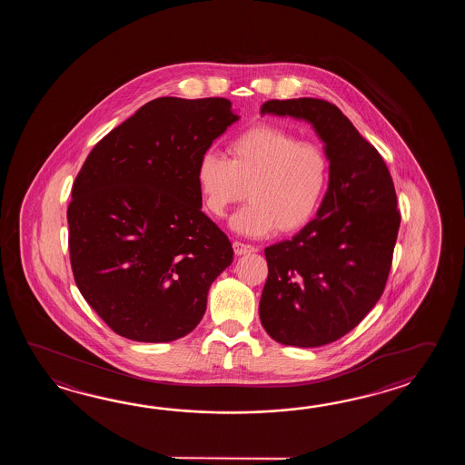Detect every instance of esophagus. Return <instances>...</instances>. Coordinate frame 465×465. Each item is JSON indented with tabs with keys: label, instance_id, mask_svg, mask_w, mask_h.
Instances as JSON below:
<instances>
[{
	"label": "esophagus",
	"instance_id": "34e87169",
	"mask_svg": "<svg viewBox=\"0 0 465 465\" xmlns=\"http://www.w3.org/2000/svg\"><path fill=\"white\" fill-rule=\"evenodd\" d=\"M234 247V252L236 256H244V254H251V252H256V247L251 246V244H244V242H232Z\"/></svg>",
	"mask_w": 465,
	"mask_h": 465
}]
</instances>
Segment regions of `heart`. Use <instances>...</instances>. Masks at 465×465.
Here are the masks:
<instances>
[{"label": "heart", "instance_id": "obj_1", "mask_svg": "<svg viewBox=\"0 0 465 465\" xmlns=\"http://www.w3.org/2000/svg\"><path fill=\"white\" fill-rule=\"evenodd\" d=\"M228 153L226 159L206 151L196 166L199 196L211 216L223 218L247 189L251 204L229 221L241 236L266 237L276 229L289 234L314 218L329 179L326 153L317 144L259 124L231 139Z\"/></svg>", "mask_w": 465, "mask_h": 465}]
</instances>
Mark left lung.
I'll return each instance as SVG.
<instances>
[{
	"instance_id": "left-lung-1",
	"label": "left lung",
	"mask_w": 465,
	"mask_h": 465,
	"mask_svg": "<svg viewBox=\"0 0 465 465\" xmlns=\"http://www.w3.org/2000/svg\"><path fill=\"white\" fill-rule=\"evenodd\" d=\"M261 114L309 123L329 161L316 218L264 249L261 324L279 344L324 346L352 331L382 296L401 226L394 183L377 149L334 104L271 99Z\"/></svg>"
}]
</instances>
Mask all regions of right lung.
Listing matches in <instances>:
<instances>
[{"label":"right lung","mask_w":465,"mask_h":465,"mask_svg":"<svg viewBox=\"0 0 465 465\" xmlns=\"http://www.w3.org/2000/svg\"><path fill=\"white\" fill-rule=\"evenodd\" d=\"M237 119L229 99H153L79 171L68 208L71 267L119 336L171 342L204 316L209 287L234 251L201 211L196 166Z\"/></svg>","instance_id":"right-lung-1"}]
</instances>
